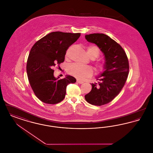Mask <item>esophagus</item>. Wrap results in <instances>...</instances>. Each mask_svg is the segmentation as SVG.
Segmentation results:
<instances>
[{
	"mask_svg": "<svg viewBox=\"0 0 153 153\" xmlns=\"http://www.w3.org/2000/svg\"><path fill=\"white\" fill-rule=\"evenodd\" d=\"M77 83H79V84H83V83H84V82H83L82 81H81V80H77Z\"/></svg>",
	"mask_w": 153,
	"mask_h": 153,
	"instance_id": "obj_1",
	"label": "esophagus"
}]
</instances>
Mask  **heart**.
Instances as JSON below:
<instances>
[{
  "instance_id": "b5f03b06",
  "label": "heart",
  "mask_w": 153,
  "mask_h": 153,
  "mask_svg": "<svg viewBox=\"0 0 153 153\" xmlns=\"http://www.w3.org/2000/svg\"><path fill=\"white\" fill-rule=\"evenodd\" d=\"M87 52L89 57L92 59H95L98 57L100 54V49L95 45L88 46ZM96 67L97 71L102 72L105 69L106 63L104 61H97L96 64ZM67 71L69 74L80 79H83L88 77H90L93 74V70L90 66L81 65L78 64L70 65L68 67Z\"/></svg>"
}]
</instances>
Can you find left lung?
Returning <instances> with one entry per match:
<instances>
[{"instance_id": "obj_1", "label": "left lung", "mask_w": 153, "mask_h": 153, "mask_svg": "<svg viewBox=\"0 0 153 153\" xmlns=\"http://www.w3.org/2000/svg\"><path fill=\"white\" fill-rule=\"evenodd\" d=\"M85 37L104 55L105 69L97 78L98 83L91 84L92 90L85 96L88 102L100 106L111 102L123 87L129 73L128 60L122 47L108 36L94 33Z\"/></svg>"}]
</instances>
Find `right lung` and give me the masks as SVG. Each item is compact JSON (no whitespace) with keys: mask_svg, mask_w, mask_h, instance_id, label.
<instances>
[{"mask_svg":"<svg viewBox=\"0 0 153 153\" xmlns=\"http://www.w3.org/2000/svg\"><path fill=\"white\" fill-rule=\"evenodd\" d=\"M80 33L51 32L38 40L30 51L26 71L30 86L42 102L54 104L64 99L66 87L76 82L73 76L66 75L59 80L54 76L53 67L63 62L66 51L80 37Z\"/></svg>","mask_w":153,"mask_h":153,"instance_id":"right-lung-1","label":"right lung"}]
</instances>
